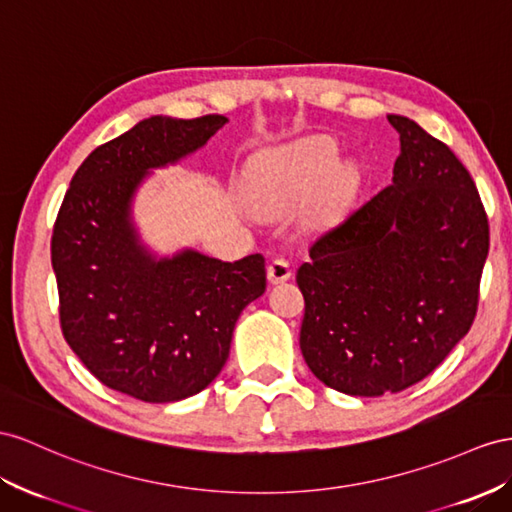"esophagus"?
<instances>
[{"instance_id":"obj_1","label":"esophagus","mask_w":512,"mask_h":512,"mask_svg":"<svg viewBox=\"0 0 512 512\" xmlns=\"http://www.w3.org/2000/svg\"><path fill=\"white\" fill-rule=\"evenodd\" d=\"M290 277H292V268H290V264H287L285 259L277 257V259L270 261V266H268V281H270L272 285L283 283V281H287Z\"/></svg>"}]
</instances>
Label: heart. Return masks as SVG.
<instances>
[{
	"label": "heart",
	"mask_w": 512,
	"mask_h": 512,
	"mask_svg": "<svg viewBox=\"0 0 512 512\" xmlns=\"http://www.w3.org/2000/svg\"><path fill=\"white\" fill-rule=\"evenodd\" d=\"M337 162L339 147L329 138H307L272 151L248 170V199L259 214H283L324 183L322 201L337 205L352 188V170Z\"/></svg>",
	"instance_id": "obj_1"
}]
</instances>
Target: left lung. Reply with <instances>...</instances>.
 I'll return each instance as SVG.
<instances>
[{"instance_id":"1","label":"left lung","mask_w":512,"mask_h":512,"mask_svg":"<svg viewBox=\"0 0 512 512\" xmlns=\"http://www.w3.org/2000/svg\"><path fill=\"white\" fill-rule=\"evenodd\" d=\"M400 134L391 186L324 231L298 268L300 350L326 387L376 398L426 378L467 335L489 255L474 179L448 144Z\"/></svg>"}]
</instances>
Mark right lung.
<instances>
[{"label": "right lung", "mask_w": 512, "mask_h": 512, "mask_svg": "<svg viewBox=\"0 0 512 512\" xmlns=\"http://www.w3.org/2000/svg\"><path fill=\"white\" fill-rule=\"evenodd\" d=\"M229 119L149 116L90 153L51 238L60 324L95 378L142 402L203 391L227 363L242 309L266 292L259 253L220 261L194 248L157 255L134 220L153 170L203 149Z\"/></svg>", "instance_id": "obj_1"}]
</instances>
